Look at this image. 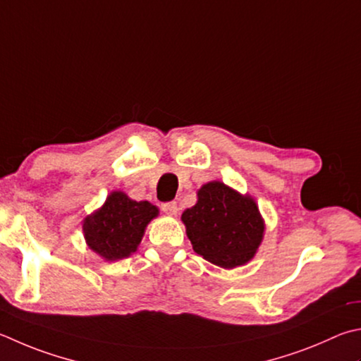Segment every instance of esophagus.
I'll return each instance as SVG.
<instances>
[{
	"mask_svg": "<svg viewBox=\"0 0 361 361\" xmlns=\"http://www.w3.org/2000/svg\"><path fill=\"white\" fill-rule=\"evenodd\" d=\"M162 209H164V213L175 216L176 213H178V205H176V202H166V203H162Z\"/></svg>",
	"mask_w": 361,
	"mask_h": 361,
	"instance_id": "34e87169",
	"label": "esophagus"
}]
</instances>
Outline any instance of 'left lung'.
Wrapping results in <instances>:
<instances>
[{"mask_svg": "<svg viewBox=\"0 0 361 361\" xmlns=\"http://www.w3.org/2000/svg\"><path fill=\"white\" fill-rule=\"evenodd\" d=\"M192 249L222 268L247 264L264 238L265 224L251 195L221 181H209L197 191V203L181 214Z\"/></svg>", "mask_w": 361, "mask_h": 361, "instance_id": "1", "label": "left lung"}]
</instances>
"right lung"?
<instances>
[{"mask_svg":"<svg viewBox=\"0 0 361 361\" xmlns=\"http://www.w3.org/2000/svg\"><path fill=\"white\" fill-rule=\"evenodd\" d=\"M158 214L153 203L135 202L121 191H114L99 209L83 219L85 240L102 259H126L137 251L149 221Z\"/></svg>","mask_w":361,"mask_h":361,"instance_id":"right-lung-1","label":"right lung"}]
</instances>
